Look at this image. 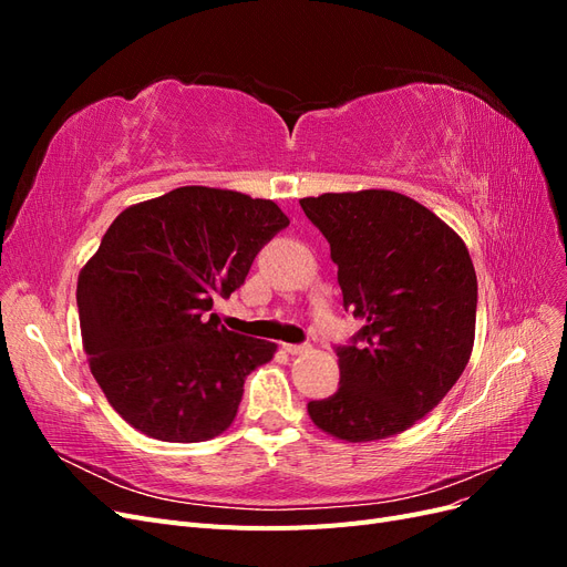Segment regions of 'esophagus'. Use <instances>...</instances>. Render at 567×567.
Listing matches in <instances>:
<instances>
[{
	"label": "esophagus",
	"instance_id": "34e87169",
	"mask_svg": "<svg viewBox=\"0 0 567 567\" xmlns=\"http://www.w3.org/2000/svg\"><path fill=\"white\" fill-rule=\"evenodd\" d=\"M284 350L288 354H302V352H310V346H293V342H284Z\"/></svg>",
	"mask_w": 567,
	"mask_h": 567
}]
</instances>
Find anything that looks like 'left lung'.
I'll use <instances>...</instances> for the list:
<instances>
[{"mask_svg":"<svg viewBox=\"0 0 567 567\" xmlns=\"http://www.w3.org/2000/svg\"><path fill=\"white\" fill-rule=\"evenodd\" d=\"M331 246L342 305L364 326L338 348L340 388L307 404L326 435L375 442L409 431L466 369L477 279L461 236L388 188L300 198Z\"/></svg>","mask_w":567,"mask_h":567,"instance_id":"obj_1","label":"left lung"}]
</instances>
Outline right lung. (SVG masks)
<instances>
[{"instance_id": "right-lung-1", "label": "right lung", "mask_w": 567, "mask_h": 567, "mask_svg": "<svg viewBox=\"0 0 567 567\" xmlns=\"http://www.w3.org/2000/svg\"><path fill=\"white\" fill-rule=\"evenodd\" d=\"M288 227L274 200L179 186L120 213L78 277L82 350L109 404L163 442H205L234 423L246 375L277 342L227 331L229 298Z\"/></svg>"}]
</instances>
